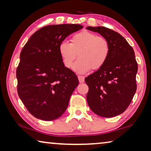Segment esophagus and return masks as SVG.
Segmentation results:
<instances>
[{
  "instance_id": "34e87169",
  "label": "esophagus",
  "mask_w": 151,
  "mask_h": 151,
  "mask_svg": "<svg viewBox=\"0 0 151 151\" xmlns=\"http://www.w3.org/2000/svg\"><path fill=\"white\" fill-rule=\"evenodd\" d=\"M78 80H79V82H80V83H82V82H84V76H78Z\"/></svg>"
}]
</instances>
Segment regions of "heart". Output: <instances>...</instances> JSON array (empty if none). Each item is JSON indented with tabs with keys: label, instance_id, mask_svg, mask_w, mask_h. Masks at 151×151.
I'll return each mask as SVG.
<instances>
[{
	"label": "heart",
	"instance_id": "obj_1",
	"mask_svg": "<svg viewBox=\"0 0 151 151\" xmlns=\"http://www.w3.org/2000/svg\"><path fill=\"white\" fill-rule=\"evenodd\" d=\"M58 51L67 68L72 67L78 54L79 59L74 63L73 70L77 73L84 74L91 68L98 69L104 65L110 53V45L106 38L83 31L73 35L71 43L60 42Z\"/></svg>",
	"mask_w": 151,
	"mask_h": 151
}]
</instances>
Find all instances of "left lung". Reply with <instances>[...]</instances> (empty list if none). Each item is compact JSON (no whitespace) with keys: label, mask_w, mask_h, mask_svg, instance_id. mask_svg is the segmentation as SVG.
Segmentation results:
<instances>
[{"label":"left lung","mask_w":151,"mask_h":151,"mask_svg":"<svg viewBox=\"0 0 151 151\" xmlns=\"http://www.w3.org/2000/svg\"><path fill=\"white\" fill-rule=\"evenodd\" d=\"M86 29L99 33L110 45L104 65L84 80L88 86L87 103L99 116H117L129 106L137 89L138 67L135 52L127 40L115 31L101 26Z\"/></svg>","instance_id":"left-lung-1"}]
</instances>
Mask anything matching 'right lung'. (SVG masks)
I'll return each instance as SVG.
<instances>
[{
	"label": "right lung",
	"mask_w": 151,
	"mask_h": 151,
	"mask_svg": "<svg viewBox=\"0 0 151 151\" xmlns=\"http://www.w3.org/2000/svg\"><path fill=\"white\" fill-rule=\"evenodd\" d=\"M81 24L45 26L30 37L20 52L16 70L18 93L27 109L36 118L51 121L67 110L77 76L65 67L58 47Z\"/></svg>",
	"instance_id": "1"
}]
</instances>
